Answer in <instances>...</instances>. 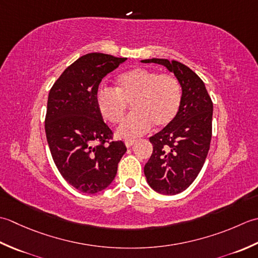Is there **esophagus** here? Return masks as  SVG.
<instances>
[{"label":"esophagus","mask_w":258,"mask_h":258,"mask_svg":"<svg viewBox=\"0 0 258 258\" xmlns=\"http://www.w3.org/2000/svg\"><path fill=\"white\" fill-rule=\"evenodd\" d=\"M136 144V140L135 139H128V140H124V145L127 148H130L131 146H134Z\"/></svg>","instance_id":"1"}]
</instances>
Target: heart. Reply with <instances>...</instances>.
Here are the masks:
<instances>
[{
  "label": "heart",
  "mask_w": 258,
  "mask_h": 258,
  "mask_svg": "<svg viewBox=\"0 0 258 258\" xmlns=\"http://www.w3.org/2000/svg\"><path fill=\"white\" fill-rule=\"evenodd\" d=\"M96 101L107 121L118 123L128 107L133 110L117 129L120 138L131 139L149 131L155 124L164 128L176 119L182 101V89L178 79L164 73L136 68L117 78V89L99 88Z\"/></svg>",
  "instance_id": "obj_1"
}]
</instances>
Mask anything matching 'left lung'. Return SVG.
I'll list each match as a JSON object with an SVG mask.
<instances>
[{
	"label": "left lung",
	"mask_w": 258,
	"mask_h": 258,
	"mask_svg": "<svg viewBox=\"0 0 258 258\" xmlns=\"http://www.w3.org/2000/svg\"><path fill=\"white\" fill-rule=\"evenodd\" d=\"M141 62L164 66L181 85L179 112L170 124L149 138L154 151L144 168L147 182L155 191L176 195L191 185L206 160L212 139L213 102L202 79L187 66L156 57Z\"/></svg>",
	"instance_id": "1"
}]
</instances>
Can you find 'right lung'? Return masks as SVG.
I'll use <instances>...</instances> for the list:
<instances>
[{"instance_id": "right-lung-1", "label": "right lung", "mask_w": 258, "mask_h": 258, "mask_svg": "<svg viewBox=\"0 0 258 258\" xmlns=\"http://www.w3.org/2000/svg\"><path fill=\"white\" fill-rule=\"evenodd\" d=\"M127 57L88 53L63 71L51 88L45 135L54 164L71 186L85 194L106 189L117 175L127 151L122 141H111L96 94L102 79Z\"/></svg>"}]
</instances>
